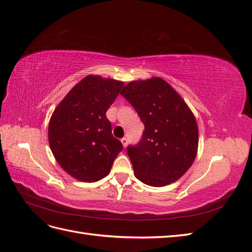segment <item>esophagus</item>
<instances>
[{
  "instance_id": "1",
  "label": "esophagus",
  "mask_w": 252,
  "mask_h": 252,
  "mask_svg": "<svg viewBox=\"0 0 252 252\" xmlns=\"http://www.w3.org/2000/svg\"><path fill=\"white\" fill-rule=\"evenodd\" d=\"M121 142H122V144H123V147L126 148L127 147V139L126 138L121 139Z\"/></svg>"
}]
</instances>
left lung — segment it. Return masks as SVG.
I'll return each instance as SVG.
<instances>
[{"label": "left lung", "instance_id": "obj_1", "mask_svg": "<svg viewBox=\"0 0 252 252\" xmlns=\"http://www.w3.org/2000/svg\"><path fill=\"white\" fill-rule=\"evenodd\" d=\"M121 94L140 116L145 130L135 146H128L135 178L154 187L178 181L192 165L199 128L188 105L161 78L132 81Z\"/></svg>", "mask_w": 252, "mask_h": 252}]
</instances>
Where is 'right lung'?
<instances>
[{
  "label": "right lung",
  "mask_w": 252,
  "mask_h": 252,
  "mask_svg": "<svg viewBox=\"0 0 252 252\" xmlns=\"http://www.w3.org/2000/svg\"><path fill=\"white\" fill-rule=\"evenodd\" d=\"M123 86L121 81L89 74L53 111L49 146L59 165L72 178L94 183L110 172L123 145L113 138L106 111Z\"/></svg>",
  "instance_id": "add662e5"
}]
</instances>
